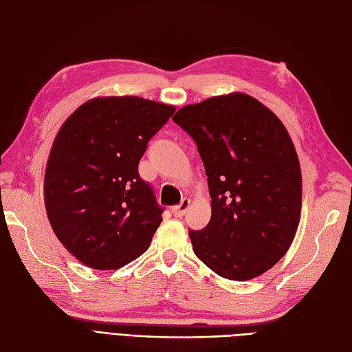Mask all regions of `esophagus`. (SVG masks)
I'll use <instances>...</instances> for the list:
<instances>
[{
  "instance_id": "obj_1",
  "label": "esophagus",
  "mask_w": 352,
  "mask_h": 352,
  "mask_svg": "<svg viewBox=\"0 0 352 352\" xmlns=\"http://www.w3.org/2000/svg\"><path fill=\"white\" fill-rule=\"evenodd\" d=\"M189 207H190V201H189L188 198H185L182 202H180L179 206H176V207L172 208L173 216H175V217H182V216L185 214V212L189 210Z\"/></svg>"
}]
</instances>
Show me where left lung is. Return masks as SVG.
<instances>
[{"instance_id":"obj_1","label":"left lung","mask_w":352,"mask_h":352,"mask_svg":"<svg viewBox=\"0 0 352 352\" xmlns=\"http://www.w3.org/2000/svg\"><path fill=\"white\" fill-rule=\"evenodd\" d=\"M204 163L211 219L189 230L197 257L219 276L251 280L289 250L300 225L302 177L286 127L243 92L185 105L173 116Z\"/></svg>"}]
</instances>
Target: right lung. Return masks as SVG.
Returning a JSON list of instances; mask_svg holds the SVG:
<instances>
[{"label": "right lung", "instance_id": "obj_1", "mask_svg": "<svg viewBox=\"0 0 352 352\" xmlns=\"http://www.w3.org/2000/svg\"><path fill=\"white\" fill-rule=\"evenodd\" d=\"M175 110L131 95L97 97L61 124L45 167V210L58 241L88 267L120 269L150 247L163 208L138 164Z\"/></svg>", "mask_w": 352, "mask_h": 352}]
</instances>
